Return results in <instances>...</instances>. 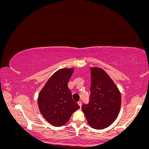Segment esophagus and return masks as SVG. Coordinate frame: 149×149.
<instances>
[{"label":"esophagus","instance_id":"esophagus-1","mask_svg":"<svg viewBox=\"0 0 149 149\" xmlns=\"http://www.w3.org/2000/svg\"><path fill=\"white\" fill-rule=\"evenodd\" d=\"M78 105H79V106L81 107L82 103H81V101H78Z\"/></svg>","mask_w":149,"mask_h":149}]
</instances>
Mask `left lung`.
Instances as JSON below:
<instances>
[{
    "label": "left lung",
    "instance_id": "obj_1",
    "mask_svg": "<svg viewBox=\"0 0 149 149\" xmlns=\"http://www.w3.org/2000/svg\"><path fill=\"white\" fill-rule=\"evenodd\" d=\"M91 83L88 104L81 109L89 125L94 129H103L118 118L121 105L118 88L106 72L100 68L91 67Z\"/></svg>",
    "mask_w": 149,
    "mask_h": 149
}]
</instances>
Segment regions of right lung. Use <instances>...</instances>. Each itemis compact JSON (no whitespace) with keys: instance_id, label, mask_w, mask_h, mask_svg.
Returning <instances> with one entry per match:
<instances>
[{"instance_id":"right-lung-1","label":"right lung","mask_w":149,"mask_h":149,"mask_svg":"<svg viewBox=\"0 0 149 149\" xmlns=\"http://www.w3.org/2000/svg\"><path fill=\"white\" fill-rule=\"evenodd\" d=\"M74 71L73 68H62L48 79L40 91L38 106L43 118L52 125L60 127L70 120L79 106L72 100L68 83Z\"/></svg>"}]
</instances>
